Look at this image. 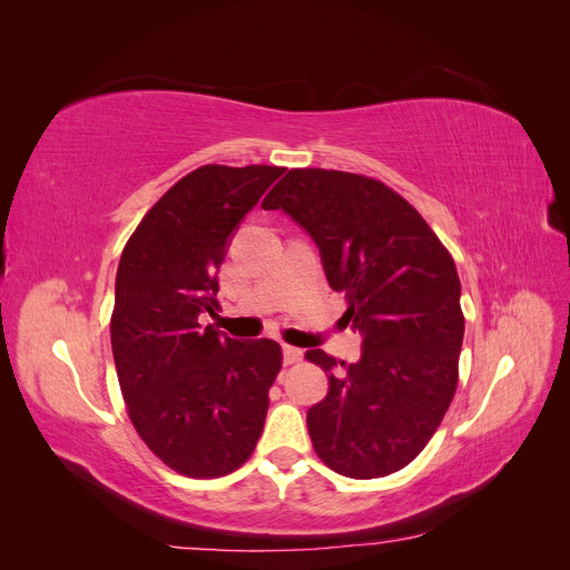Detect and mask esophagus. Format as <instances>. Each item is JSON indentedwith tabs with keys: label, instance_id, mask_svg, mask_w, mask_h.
Masks as SVG:
<instances>
[{
	"label": "esophagus",
	"instance_id": "obj_1",
	"mask_svg": "<svg viewBox=\"0 0 570 570\" xmlns=\"http://www.w3.org/2000/svg\"><path fill=\"white\" fill-rule=\"evenodd\" d=\"M302 356H304L302 350L289 347V344H283V364H285V366L297 364V361H302Z\"/></svg>",
	"mask_w": 570,
	"mask_h": 570
}]
</instances>
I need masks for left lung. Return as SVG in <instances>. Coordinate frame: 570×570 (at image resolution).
<instances>
[{
    "label": "left lung",
    "instance_id": "8db88e82",
    "mask_svg": "<svg viewBox=\"0 0 570 570\" xmlns=\"http://www.w3.org/2000/svg\"><path fill=\"white\" fill-rule=\"evenodd\" d=\"M262 206L314 239L327 285L347 297L344 318L364 337L356 364L306 352L331 373L325 400L306 413L316 454L356 480L404 469L433 438L459 381L454 258L406 199L366 176L295 168Z\"/></svg>",
    "mask_w": 570,
    "mask_h": 570
}]
</instances>
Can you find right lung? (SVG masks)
Segmentation results:
<instances>
[{"mask_svg": "<svg viewBox=\"0 0 570 570\" xmlns=\"http://www.w3.org/2000/svg\"><path fill=\"white\" fill-rule=\"evenodd\" d=\"M283 174L202 166L151 206L120 254L111 316L120 392L145 444L178 473L226 475L262 438L281 344L233 340L199 316H216L230 239Z\"/></svg>", "mask_w": 570, "mask_h": 570, "instance_id": "1", "label": "right lung"}]
</instances>
